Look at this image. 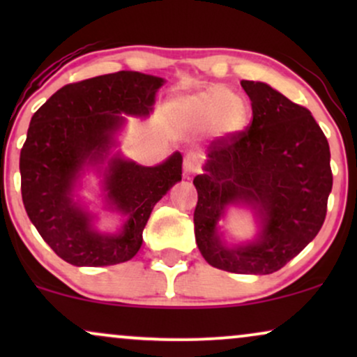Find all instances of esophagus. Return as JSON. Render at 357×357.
I'll return each mask as SVG.
<instances>
[{"label":"esophagus","mask_w":357,"mask_h":357,"mask_svg":"<svg viewBox=\"0 0 357 357\" xmlns=\"http://www.w3.org/2000/svg\"><path fill=\"white\" fill-rule=\"evenodd\" d=\"M184 174H195L199 169V155L196 153H188L183 161Z\"/></svg>","instance_id":"34e87169"}]
</instances>
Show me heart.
<instances>
[{
  "mask_svg": "<svg viewBox=\"0 0 357 357\" xmlns=\"http://www.w3.org/2000/svg\"><path fill=\"white\" fill-rule=\"evenodd\" d=\"M176 121L191 127H211L221 134L238 132L247 119L243 100L228 89L213 87L169 102Z\"/></svg>",
  "mask_w": 357,
  "mask_h": 357,
  "instance_id": "obj_1",
  "label": "heart"
}]
</instances>
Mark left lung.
<instances>
[{
    "label": "left lung",
    "instance_id": "1",
    "mask_svg": "<svg viewBox=\"0 0 357 357\" xmlns=\"http://www.w3.org/2000/svg\"><path fill=\"white\" fill-rule=\"evenodd\" d=\"M253 119L211 142L195 183V236L204 260L231 273L280 270L321 230L333 190L329 142L312 114L264 82L241 80ZM245 204L261 220L259 238L227 248L215 225L227 206Z\"/></svg>",
    "mask_w": 357,
    "mask_h": 357
}]
</instances>
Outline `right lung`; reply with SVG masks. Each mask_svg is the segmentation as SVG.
Masks as SVG:
<instances>
[{
  "instance_id": "right-lung-1",
  "label": "right lung",
  "mask_w": 357,
  "mask_h": 357,
  "mask_svg": "<svg viewBox=\"0 0 357 357\" xmlns=\"http://www.w3.org/2000/svg\"><path fill=\"white\" fill-rule=\"evenodd\" d=\"M165 80L139 72H116L55 93L31 117L20 154L22 198L28 218L48 247L77 267H105L130 260L154 204L181 181L183 155L147 167L110 154L124 117H146ZM85 164L105 171L108 204L128 216L121 234L102 236L73 202V186ZM106 166L104 167L103 165Z\"/></svg>"
}]
</instances>
